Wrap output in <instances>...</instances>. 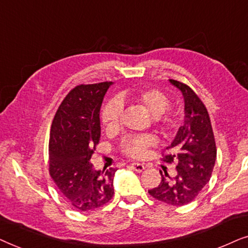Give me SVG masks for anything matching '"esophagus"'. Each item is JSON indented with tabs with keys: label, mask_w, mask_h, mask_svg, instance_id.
<instances>
[{
	"label": "esophagus",
	"mask_w": 248,
	"mask_h": 248,
	"mask_svg": "<svg viewBox=\"0 0 248 248\" xmlns=\"http://www.w3.org/2000/svg\"><path fill=\"white\" fill-rule=\"evenodd\" d=\"M130 168H131V169H133V170L137 171V172H141V171L145 170V166H144V164L136 163V162L131 163V164H130Z\"/></svg>",
	"instance_id": "obj_1"
}]
</instances>
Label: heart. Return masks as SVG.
<instances>
[{
  "instance_id": "heart-1",
  "label": "heart",
  "mask_w": 248,
  "mask_h": 248,
  "mask_svg": "<svg viewBox=\"0 0 248 248\" xmlns=\"http://www.w3.org/2000/svg\"><path fill=\"white\" fill-rule=\"evenodd\" d=\"M122 101H129L145 108L153 115L156 124L164 136H171L177 127V120L173 114L167 113L170 107L169 98L163 92L156 88H140L124 91L120 94ZM122 105L118 100H111L101 110L102 126L107 131H114L120 126ZM155 138L152 135H130L124 137L120 143V150L127 156L141 158L147 154L148 148L154 146Z\"/></svg>"
}]
</instances>
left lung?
Listing matches in <instances>:
<instances>
[{
	"mask_svg": "<svg viewBox=\"0 0 248 248\" xmlns=\"http://www.w3.org/2000/svg\"><path fill=\"white\" fill-rule=\"evenodd\" d=\"M170 82L184 95L185 122L161 160L167 163L176 161L177 174L171 178L160 171L162 180L148 193L161 202L181 206L193 202L210 181L217 147L209 112L201 98L184 82L174 79H170Z\"/></svg>",
	"mask_w": 248,
	"mask_h": 248,
	"instance_id": "obj_1",
	"label": "left lung"
}]
</instances>
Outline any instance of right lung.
Here are the masks:
<instances>
[{"instance_id": "obj_1", "label": "right lung", "mask_w": 248, "mask_h": 248, "mask_svg": "<svg viewBox=\"0 0 248 248\" xmlns=\"http://www.w3.org/2000/svg\"><path fill=\"white\" fill-rule=\"evenodd\" d=\"M111 84L76 86L62 101L51 126L49 176L69 204L84 212L103 206L114 194L117 169L96 171L90 162L101 138L100 108Z\"/></svg>"}]
</instances>
